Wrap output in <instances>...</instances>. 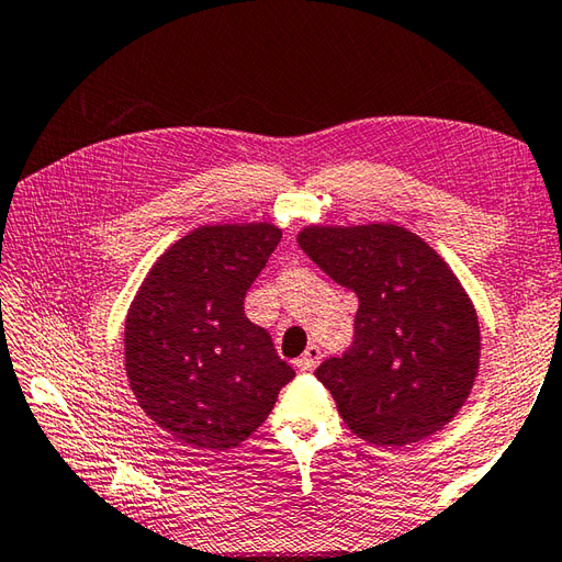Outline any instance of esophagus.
<instances>
[{
	"label": "esophagus",
	"instance_id": "34e87169",
	"mask_svg": "<svg viewBox=\"0 0 562 562\" xmlns=\"http://www.w3.org/2000/svg\"><path fill=\"white\" fill-rule=\"evenodd\" d=\"M321 362V350L318 345H308V348L304 350V355L296 360V369H302V372H312V369H316Z\"/></svg>",
	"mask_w": 562,
	"mask_h": 562
}]
</instances>
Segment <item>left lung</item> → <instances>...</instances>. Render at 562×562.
Segmentation results:
<instances>
[{"label": "left lung", "instance_id": "8db88e82", "mask_svg": "<svg viewBox=\"0 0 562 562\" xmlns=\"http://www.w3.org/2000/svg\"><path fill=\"white\" fill-rule=\"evenodd\" d=\"M296 241L360 302L352 345L314 372L345 425L381 447L439 432L481 357L475 308L447 262L396 224L306 226Z\"/></svg>", "mask_w": 562, "mask_h": 562}]
</instances>
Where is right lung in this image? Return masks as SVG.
Returning <instances> with one entry per match:
<instances>
[{"instance_id":"add662e5","label":"right lung","mask_w":562,"mask_h":562,"mask_svg":"<svg viewBox=\"0 0 562 562\" xmlns=\"http://www.w3.org/2000/svg\"><path fill=\"white\" fill-rule=\"evenodd\" d=\"M280 238L272 224L200 226L154 262L130 306V386L139 408L188 447H236L294 376L270 333L244 314Z\"/></svg>"}]
</instances>
